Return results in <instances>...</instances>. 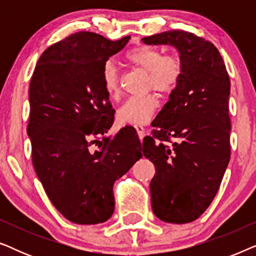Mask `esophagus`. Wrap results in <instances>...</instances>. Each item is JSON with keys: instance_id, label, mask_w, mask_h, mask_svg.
I'll return each mask as SVG.
<instances>
[{"instance_id": "34e87169", "label": "esophagus", "mask_w": 256, "mask_h": 256, "mask_svg": "<svg viewBox=\"0 0 256 256\" xmlns=\"http://www.w3.org/2000/svg\"><path fill=\"white\" fill-rule=\"evenodd\" d=\"M135 129H136V132H138V135L140 140H143V138H144V135H146V129H144V127H143V126L136 124V126H135Z\"/></svg>"}]
</instances>
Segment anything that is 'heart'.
Masks as SVG:
<instances>
[{
  "mask_svg": "<svg viewBox=\"0 0 256 256\" xmlns=\"http://www.w3.org/2000/svg\"><path fill=\"white\" fill-rule=\"evenodd\" d=\"M124 60L132 68L146 72V90L171 93L180 84L184 71V62L178 54H163L158 48L148 45H138L132 48L124 56ZM101 80L107 96L110 100L120 98V74L118 68L106 62L101 71ZM158 99L155 93L142 96L129 98L116 112L118 120L124 124H143L152 118Z\"/></svg>",
  "mask_w": 256,
  "mask_h": 256,
  "instance_id": "heart-1",
  "label": "heart"
}]
</instances>
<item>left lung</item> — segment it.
<instances>
[{
	"label": "left lung",
	"mask_w": 256,
	"mask_h": 256,
	"mask_svg": "<svg viewBox=\"0 0 256 256\" xmlns=\"http://www.w3.org/2000/svg\"><path fill=\"white\" fill-rule=\"evenodd\" d=\"M142 42L172 45L184 62L183 76L142 150L156 170L150 182L155 216L166 222H191L214 199L230 162V76L218 48L197 34L171 30Z\"/></svg>",
	"instance_id": "left-lung-1"
}]
</instances>
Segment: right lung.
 Wrapping results in <instances>:
<instances>
[{
  "label": "right lung",
  "mask_w": 256,
  "mask_h": 256,
  "mask_svg": "<svg viewBox=\"0 0 256 256\" xmlns=\"http://www.w3.org/2000/svg\"><path fill=\"white\" fill-rule=\"evenodd\" d=\"M129 38L72 34L42 54L31 76L26 130L34 171L54 208L74 224L110 219L114 182L142 157L138 138L126 128L113 140L101 138L114 121L101 71Z\"/></svg>",
  "instance_id": "add662e5"
}]
</instances>
